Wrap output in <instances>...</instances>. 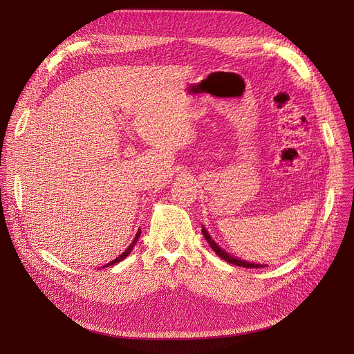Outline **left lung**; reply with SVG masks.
<instances>
[{"label": "left lung", "instance_id": "obj_1", "mask_svg": "<svg viewBox=\"0 0 354 354\" xmlns=\"http://www.w3.org/2000/svg\"><path fill=\"white\" fill-rule=\"evenodd\" d=\"M202 234H203V236H205V239L209 243V247L216 252V255L221 257L222 259H225L227 263L234 264V266H238V267H244V268H264V267H266V266H263V264L248 263V261H244V259H239V258H236V257L230 255L227 251H224L221 247H218V244L209 236V234H208V231H207L205 228H202Z\"/></svg>", "mask_w": 354, "mask_h": 354}]
</instances>
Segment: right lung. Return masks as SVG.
Here are the masks:
<instances>
[{
	"mask_svg": "<svg viewBox=\"0 0 354 354\" xmlns=\"http://www.w3.org/2000/svg\"><path fill=\"white\" fill-rule=\"evenodd\" d=\"M139 236H140V230L138 231V234H136V236H135V239L132 241V244H130L126 250H124V252H122L116 259H113V261H110L109 264H106V266H103L102 268H106V267H110V266H115L116 263H120V261H123V259L130 254V252H132V250H133V247L136 245V243H138V239H139Z\"/></svg>",
	"mask_w": 354,
	"mask_h": 354,
	"instance_id": "add662e5",
	"label": "right lung"
}]
</instances>
